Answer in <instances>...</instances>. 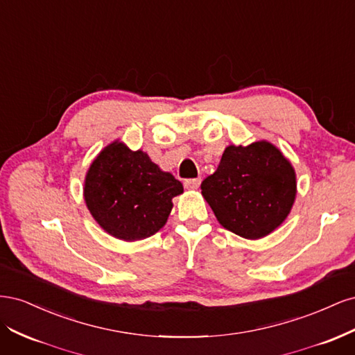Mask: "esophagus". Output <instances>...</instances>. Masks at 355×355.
<instances>
[{
    "label": "esophagus",
    "instance_id": "obj_1",
    "mask_svg": "<svg viewBox=\"0 0 355 355\" xmlns=\"http://www.w3.org/2000/svg\"><path fill=\"white\" fill-rule=\"evenodd\" d=\"M201 184V179L200 178H196V179H187L184 182V185L187 189H197Z\"/></svg>",
    "mask_w": 355,
    "mask_h": 355
}]
</instances>
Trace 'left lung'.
<instances>
[{"label":"left lung","instance_id":"left-lung-1","mask_svg":"<svg viewBox=\"0 0 355 355\" xmlns=\"http://www.w3.org/2000/svg\"><path fill=\"white\" fill-rule=\"evenodd\" d=\"M201 194L223 228L257 240L280 227L296 197V175L280 149L266 141L230 145Z\"/></svg>","mask_w":355,"mask_h":355}]
</instances>
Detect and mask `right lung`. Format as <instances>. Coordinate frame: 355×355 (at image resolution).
<instances>
[{
  "instance_id": "obj_1",
  "label": "right lung",
  "mask_w": 355,
  "mask_h": 355,
  "mask_svg": "<svg viewBox=\"0 0 355 355\" xmlns=\"http://www.w3.org/2000/svg\"><path fill=\"white\" fill-rule=\"evenodd\" d=\"M184 187L144 151L112 142L93 159L85 175L84 200L94 220L124 241L151 237L164 227L171 198Z\"/></svg>"
}]
</instances>
